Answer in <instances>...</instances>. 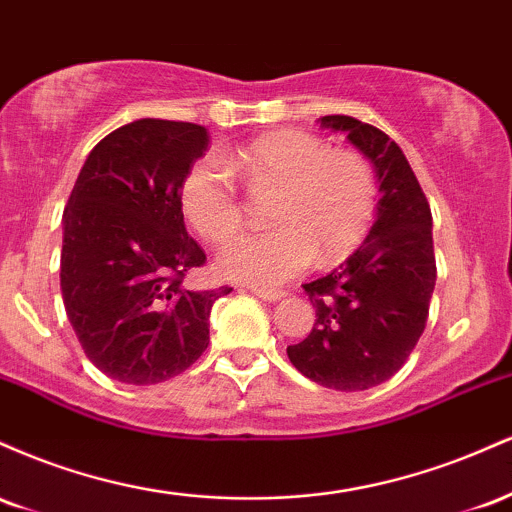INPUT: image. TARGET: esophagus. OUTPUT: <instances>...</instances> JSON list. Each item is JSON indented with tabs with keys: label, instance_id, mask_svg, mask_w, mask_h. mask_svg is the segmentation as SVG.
<instances>
[{
	"label": "esophagus",
	"instance_id": "1",
	"mask_svg": "<svg viewBox=\"0 0 512 512\" xmlns=\"http://www.w3.org/2000/svg\"><path fill=\"white\" fill-rule=\"evenodd\" d=\"M252 293H255L260 301H267V303H276L284 298V291H272V289H250Z\"/></svg>",
	"mask_w": 512,
	"mask_h": 512
}]
</instances>
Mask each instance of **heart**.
I'll use <instances>...</instances> for the list:
<instances>
[{
    "instance_id": "1",
    "label": "heart",
    "mask_w": 512,
    "mask_h": 512,
    "mask_svg": "<svg viewBox=\"0 0 512 512\" xmlns=\"http://www.w3.org/2000/svg\"><path fill=\"white\" fill-rule=\"evenodd\" d=\"M250 187L279 185L269 231L243 233L216 255V269L233 281L276 289L301 274L315 252L339 262L366 238L375 216V178L356 151L327 149L301 129H279L243 144L226 161L202 158L182 182L180 202L199 236L221 243L240 226V199L227 168Z\"/></svg>"
}]
</instances>
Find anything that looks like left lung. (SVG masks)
<instances>
[{
  "instance_id": "1",
  "label": "left lung",
  "mask_w": 512,
  "mask_h": 512,
  "mask_svg": "<svg viewBox=\"0 0 512 512\" xmlns=\"http://www.w3.org/2000/svg\"><path fill=\"white\" fill-rule=\"evenodd\" d=\"M317 122L346 134L368 158L380 199L361 248L330 274L303 284L315 325L286 354L313 383L361 392L390 380L424 334L436 289L433 219L407 156L385 132L349 115Z\"/></svg>"
}]
</instances>
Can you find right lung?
Returning a JSON list of instances; mask_svg holds the SVG:
<instances>
[{
    "instance_id": "1",
    "label": "right lung",
    "mask_w": 512,
    "mask_h": 512,
    "mask_svg": "<svg viewBox=\"0 0 512 512\" xmlns=\"http://www.w3.org/2000/svg\"><path fill=\"white\" fill-rule=\"evenodd\" d=\"M209 146L192 122L134 120L88 154L62 216V301L81 349L127 385L175 378L204 354L214 301L182 279L207 255L187 236L182 182Z\"/></svg>"
}]
</instances>
